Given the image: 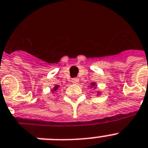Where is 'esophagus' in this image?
Masks as SVG:
<instances>
[{"label": "esophagus", "mask_w": 148, "mask_h": 148, "mask_svg": "<svg viewBox=\"0 0 148 148\" xmlns=\"http://www.w3.org/2000/svg\"><path fill=\"white\" fill-rule=\"evenodd\" d=\"M72 83H73V84H78L79 83V79H77V78H73V79H72L71 80Z\"/></svg>", "instance_id": "esophagus-1"}]
</instances>
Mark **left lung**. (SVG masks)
<instances>
[{
  "instance_id": "left-lung-1",
  "label": "left lung",
  "mask_w": 148,
  "mask_h": 148,
  "mask_svg": "<svg viewBox=\"0 0 148 148\" xmlns=\"http://www.w3.org/2000/svg\"><path fill=\"white\" fill-rule=\"evenodd\" d=\"M91 85H92V86H95V83H92Z\"/></svg>"
}]
</instances>
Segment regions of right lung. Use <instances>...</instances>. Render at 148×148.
I'll list each match as a JSON object with an SVG mask.
<instances>
[{
  "mask_svg": "<svg viewBox=\"0 0 148 148\" xmlns=\"http://www.w3.org/2000/svg\"><path fill=\"white\" fill-rule=\"evenodd\" d=\"M58 88H59L58 85H56V86H55V88H54V89L52 90V91H55V90H57L58 89Z\"/></svg>",
  "mask_w": 148,
  "mask_h": 148,
  "instance_id": "obj_1",
  "label": "right lung"
}]
</instances>
